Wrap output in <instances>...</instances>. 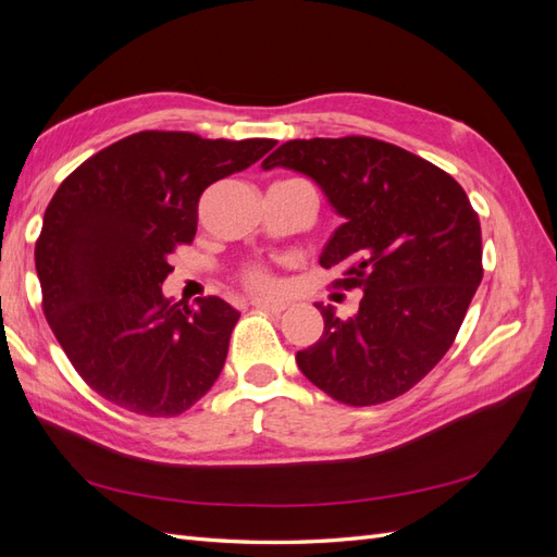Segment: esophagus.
Returning a JSON list of instances; mask_svg holds the SVG:
<instances>
[{
    "instance_id": "esophagus-1",
    "label": "esophagus",
    "mask_w": 557,
    "mask_h": 557,
    "mask_svg": "<svg viewBox=\"0 0 557 557\" xmlns=\"http://www.w3.org/2000/svg\"><path fill=\"white\" fill-rule=\"evenodd\" d=\"M252 307L260 309V311H269V313H283L285 309H288V305H285L283 299H262V297H256L250 301Z\"/></svg>"
}]
</instances>
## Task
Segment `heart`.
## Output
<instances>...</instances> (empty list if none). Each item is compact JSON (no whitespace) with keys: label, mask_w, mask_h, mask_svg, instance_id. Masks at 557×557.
<instances>
[{"label":"heart","mask_w":557,"mask_h":557,"mask_svg":"<svg viewBox=\"0 0 557 557\" xmlns=\"http://www.w3.org/2000/svg\"><path fill=\"white\" fill-rule=\"evenodd\" d=\"M244 281L248 288H256V290H264L272 285V276H269V272L262 267H248L244 272Z\"/></svg>","instance_id":"1"}]
</instances>
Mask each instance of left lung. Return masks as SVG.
<instances>
[{
  "mask_svg": "<svg viewBox=\"0 0 557 557\" xmlns=\"http://www.w3.org/2000/svg\"><path fill=\"white\" fill-rule=\"evenodd\" d=\"M313 178L344 218L320 267L360 288L356 315L325 320L297 367L332 399L372 407L423 379L453 346L483 278L479 213L440 166L372 137L293 139L262 162Z\"/></svg>",
  "mask_w": 557,
  "mask_h": 557,
  "instance_id": "8db88e82",
  "label": "left lung"
}]
</instances>
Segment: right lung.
<instances>
[{"instance_id": "1", "label": "right lung", "mask_w": 557, "mask_h": 557, "mask_svg": "<svg viewBox=\"0 0 557 557\" xmlns=\"http://www.w3.org/2000/svg\"><path fill=\"white\" fill-rule=\"evenodd\" d=\"M274 146L146 129L60 183L35 248L44 313L97 395L172 418L211 391L239 311L221 297L188 307L160 285L174 272V248L195 239L201 193Z\"/></svg>"}]
</instances>
